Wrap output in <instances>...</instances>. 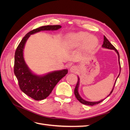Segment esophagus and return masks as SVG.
Returning <instances> with one entry per match:
<instances>
[{
	"label": "esophagus",
	"mask_w": 130,
	"mask_h": 130,
	"mask_svg": "<svg viewBox=\"0 0 130 130\" xmlns=\"http://www.w3.org/2000/svg\"><path fill=\"white\" fill-rule=\"evenodd\" d=\"M69 70L70 72L72 73H76L77 71V67L75 66H72L70 68Z\"/></svg>",
	"instance_id": "1"
}]
</instances>
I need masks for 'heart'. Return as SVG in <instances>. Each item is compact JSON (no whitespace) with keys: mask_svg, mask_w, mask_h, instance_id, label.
I'll return each mask as SVG.
<instances>
[{"mask_svg":"<svg viewBox=\"0 0 130 130\" xmlns=\"http://www.w3.org/2000/svg\"><path fill=\"white\" fill-rule=\"evenodd\" d=\"M84 43L86 50L91 51L96 48L98 44V38L94 36H90L86 32L71 33L67 35L66 44L69 48H73L81 45Z\"/></svg>","mask_w":130,"mask_h":130,"instance_id":"1","label":"heart"}]
</instances>
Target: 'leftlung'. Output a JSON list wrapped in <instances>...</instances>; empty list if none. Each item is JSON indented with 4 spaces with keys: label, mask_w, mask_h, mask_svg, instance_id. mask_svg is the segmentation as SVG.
<instances>
[{
    "label": "left lung",
    "mask_w": 130,
    "mask_h": 130,
    "mask_svg": "<svg viewBox=\"0 0 130 130\" xmlns=\"http://www.w3.org/2000/svg\"><path fill=\"white\" fill-rule=\"evenodd\" d=\"M102 46L103 47V48H106V49H112V50H115L116 51V52L118 54V60H119V66H120V71H121V67H120V60H119V54L118 53V52L117 50L116 49V48L115 46H114L111 43L109 42V41L107 40V38H106L105 36H104V43H103V45H102ZM120 74V73L119 74V75L118 76L117 78V80L118 77H119V75ZM117 80H116V82L115 83V85H114L113 86V89H112L111 92H110L109 95L107 96V97L110 95L111 94V93H112L113 90L114 89V88H115V85H116V81H117ZM79 84H80V78H79V77L78 76V80H77V82L76 84V87L75 88V89H74V94H75V95L76 99L79 101L81 103L83 104H85V105H89V106H93V105H96V104H99L100 103H101L102 101H104V99L103 100H101L99 101H97V102H90V101H86L85 100H84L80 96L79 93H78V86H79Z\"/></svg>",
    "instance_id": "left-lung-1"
}]
</instances>
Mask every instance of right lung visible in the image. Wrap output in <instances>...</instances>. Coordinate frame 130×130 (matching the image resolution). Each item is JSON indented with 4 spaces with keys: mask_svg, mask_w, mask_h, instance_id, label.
Returning a JSON list of instances; mask_svg holds the SVG:
<instances>
[{
    "mask_svg": "<svg viewBox=\"0 0 130 130\" xmlns=\"http://www.w3.org/2000/svg\"><path fill=\"white\" fill-rule=\"evenodd\" d=\"M61 27L59 25H46L30 31L23 37L15 50L14 73L19 88L23 92L35 100H43L48 97L58 81L68 73V70L54 71L43 76L33 74L25 63L23 57L25 44L31 35L41 31L57 30Z\"/></svg>",
    "mask_w": 130,
    "mask_h": 130,
    "instance_id": "obj_1",
    "label": "right lung"
}]
</instances>
